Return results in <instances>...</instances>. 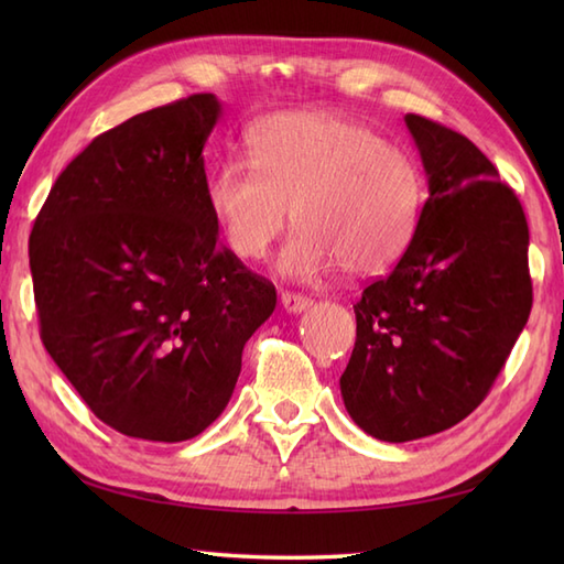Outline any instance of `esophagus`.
<instances>
[{
  "label": "esophagus",
  "mask_w": 564,
  "mask_h": 564,
  "mask_svg": "<svg viewBox=\"0 0 564 564\" xmlns=\"http://www.w3.org/2000/svg\"><path fill=\"white\" fill-rule=\"evenodd\" d=\"M281 305H283V310L285 313H291V315H301V313H305V310L310 307V297H305V295H301V293H281Z\"/></svg>",
  "instance_id": "34e87169"
}]
</instances>
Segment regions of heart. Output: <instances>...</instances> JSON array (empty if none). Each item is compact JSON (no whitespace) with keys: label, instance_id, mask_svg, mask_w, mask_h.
<instances>
[{"label":"heart","instance_id":"b5f03b06","mask_svg":"<svg viewBox=\"0 0 564 564\" xmlns=\"http://www.w3.org/2000/svg\"><path fill=\"white\" fill-rule=\"evenodd\" d=\"M247 150L249 162L220 164L206 182L208 213L239 259L267 257L291 215L301 230L279 269L293 279L339 267L378 275L410 245L422 182L368 126L337 111H285L251 128Z\"/></svg>","mask_w":564,"mask_h":564}]
</instances>
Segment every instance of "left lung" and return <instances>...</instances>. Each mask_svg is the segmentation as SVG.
<instances>
[{"label":"left lung","instance_id":"1","mask_svg":"<svg viewBox=\"0 0 564 564\" xmlns=\"http://www.w3.org/2000/svg\"><path fill=\"white\" fill-rule=\"evenodd\" d=\"M429 198L398 267L354 305L344 406L388 443L424 438L480 404L531 315L529 225L465 135L406 113Z\"/></svg>","mask_w":564,"mask_h":564}]
</instances>
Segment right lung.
<instances>
[{
	"mask_svg": "<svg viewBox=\"0 0 564 564\" xmlns=\"http://www.w3.org/2000/svg\"><path fill=\"white\" fill-rule=\"evenodd\" d=\"M220 113L215 94H194L106 130L57 176L31 232L45 349L133 438L210 426L275 307L273 283L218 245L206 206L203 148Z\"/></svg>",
	"mask_w": 564,
	"mask_h": 564,
	"instance_id": "right-lung-1",
	"label": "right lung"
}]
</instances>
